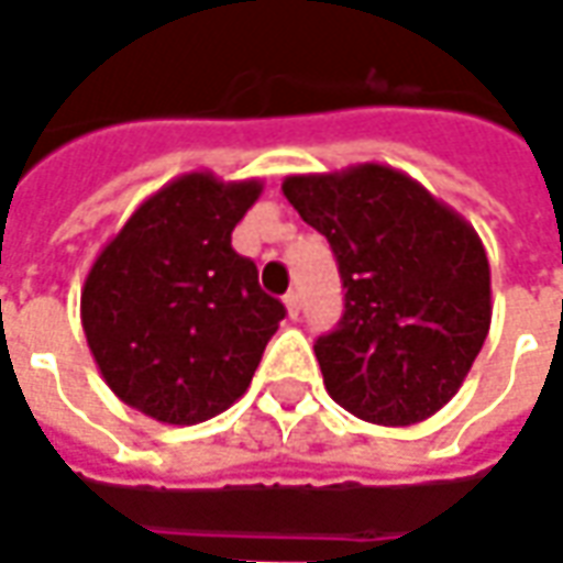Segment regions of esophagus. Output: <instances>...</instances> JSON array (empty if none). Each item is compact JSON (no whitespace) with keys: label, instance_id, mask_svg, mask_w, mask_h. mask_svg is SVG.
<instances>
[{"label":"esophagus","instance_id":"1","mask_svg":"<svg viewBox=\"0 0 563 563\" xmlns=\"http://www.w3.org/2000/svg\"><path fill=\"white\" fill-rule=\"evenodd\" d=\"M283 305H286V311H289V318L296 320L301 314V296L292 289V292H286V299H283Z\"/></svg>","mask_w":563,"mask_h":563}]
</instances>
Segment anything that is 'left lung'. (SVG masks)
Returning a JSON list of instances; mask_svg holds the SVG:
<instances>
[{"label":"left lung","mask_w":563,"mask_h":563,"mask_svg":"<svg viewBox=\"0 0 563 563\" xmlns=\"http://www.w3.org/2000/svg\"><path fill=\"white\" fill-rule=\"evenodd\" d=\"M283 196L340 264L345 311L314 342L323 386L345 411L411 427L461 389L489 320V258L455 208L389 165L292 174Z\"/></svg>","instance_id":"obj_1"}]
</instances>
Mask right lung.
Instances as JSON below:
<instances>
[{
  "mask_svg": "<svg viewBox=\"0 0 563 563\" xmlns=\"http://www.w3.org/2000/svg\"><path fill=\"white\" fill-rule=\"evenodd\" d=\"M262 180L192 170L148 196L92 262L80 320L99 374L162 423H202L243 396L286 308L230 233Z\"/></svg>",
  "mask_w": 563,
  "mask_h": 563,
  "instance_id": "obj_1",
  "label": "right lung"
}]
</instances>
